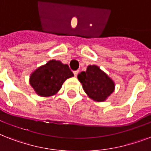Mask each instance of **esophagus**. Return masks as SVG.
Wrapping results in <instances>:
<instances>
[{
  "instance_id": "1",
  "label": "esophagus",
  "mask_w": 151,
  "mask_h": 151,
  "mask_svg": "<svg viewBox=\"0 0 151 151\" xmlns=\"http://www.w3.org/2000/svg\"><path fill=\"white\" fill-rule=\"evenodd\" d=\"M79 73V70H75V71H73V74L75 75V77H77L78 76V73Z\"/></svg>"
}]
</instances>
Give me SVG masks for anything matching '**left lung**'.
Wrapping results in <instances>:
<instances>
[{
  "label": "left lung",
  "instance_id": "1",
  "mask_svg": "<svg viewBox=\"0 0 151 151\" xmlns=\"http://www.w3.org/2000/svg\"><path fill=\"white\" fill-rule=\"evenodd\" d=\"M78 78L88 96L96 102L106 100L115 89L114 81L96 65L88 66Z\"/></svg>",
  "mask_w": 151,
  "mask_h": 151
}]
</instances>
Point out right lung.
I'll use <instances>...</instances> for the list:
<instances>
[{
    "instance_id": "obj_1",
    "label": "right lung",
    "mask_w": 151,
    "mask_h": 151,
    "mask_svg": "<svg viewBox=\"0 0 151 151\" xmlns=\"http://www.w3.org/2000/svg\"><path fill=\"white\" fill-rule=\"evenodd\" d=\"M73 77L67 64L52 59L39 66L29 77V84L40 96H52L59 92L66 79Z\"/></svg>"
}]
</instances>
